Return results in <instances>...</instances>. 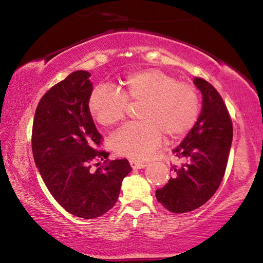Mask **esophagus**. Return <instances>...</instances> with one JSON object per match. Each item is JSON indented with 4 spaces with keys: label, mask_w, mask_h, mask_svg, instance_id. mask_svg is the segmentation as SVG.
I'll return each mask as SVG.
<instances>
[{
    "label": "esophagus",
    "mask_w": 263,
    "mask_h": 263,
    "mask_svg": "<svg viewBox=\"0 0 263 263\" xmlns=\"http://www.w3.org/2000/svg\"><path fill=\"white\" fill-rule=\"evenodd\" d=\"M130 164L133 169H141V168H145L146 167V163L145 162H141V161H137V160H130Z\"/></svg>",
    "instance_id": "34e87169"
}]
</instances>
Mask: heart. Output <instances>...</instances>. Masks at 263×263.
Masks as SVG:
<instances>
[{"instance_id":"b5f03b06","label":"heart","mask_w":263,"mask_h":263,"mask_svg":"<svg viewBox=\"0 0 263 263\" xmlns=\"http://www.w3.org/2000/svg\"><path fill=\"white\" fill-rule=\"evenodd\" d=\"M121 92L105 84L94 88L88 108L102 126H114L125 117L127 103L141 105L140 124L126 125L111 138L116 154L133 160H146L162 142L184 136L199 114V101L189 83L175 82L163 70L149 68L127 75L121 82Z\"/></svg>"}]
</instances>
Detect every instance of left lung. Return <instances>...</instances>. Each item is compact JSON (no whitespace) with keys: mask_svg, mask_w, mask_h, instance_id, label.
Instances as JSON below:
<instances>
[{"mask_svg":"<svg viewBox=\"0 0 263 263\" xmlns=\"http://www.w3.org/2000/svg\"><path fill=\"white\" fill-rule=\"evenodd\" d=\"M202 94L197 122L183 141L173 149L184 160L174 168V177L155 191L159 203L174 213H185L202 206L220 185L233 139V127L224 101L205 80L195 78Z\"/></svg>","mask_w":263,"mask_h":263,"instance_id":"left-lung-1","label":"left lung"}]
</instances>
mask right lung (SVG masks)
I'll use <instances>...</instances> for the list:
<instances>
[{
  "label": "right lung",
  "mask_w": 263,
  "mask_h": 263,
  "mask_svg": "<svg viewBox=\"0 0 263 263\" xmlns=\"http://www.w3.org/2000/svg\"><path fill=\"white\" fill-rule=\"evenodd\" d=\"M89 78L87 70H75L42 97L33 119L32 153L55 201L73 216L94 219L115 205L132 168L126 159L108 161L109 153L97 151L102 137L88 108ZM100 159L104 164L91 172V163Z\"/></svg>",
  "instance_id": "right-lung-1"
}]
</instances>
